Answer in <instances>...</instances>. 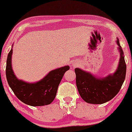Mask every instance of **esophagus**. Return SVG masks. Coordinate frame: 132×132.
I'll list each match as a JSON object with an SVG mask.
<instances>
[{"label": "esophagus", "instance_id": "esophagus-1", "mask_svg": "<svg viewBox=\"0 0 132 132\" xmlns=\"http://www.w3.org/2000/svg\"><path fill=\"white\" fill-rule=\"evenodd\" d=\"M76 66H77V65H76V64H75V63H73V65H72V67H75Z\"/></svg>", "mask_w": 132, "mask_h": 132}]
</instances>
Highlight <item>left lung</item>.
Wrapping results in <instances>:
<instances>
[{
    "instance_id": "1",
    "label": "left lung",
    "mask_w": 132,
    "mask_h": 132,
    "mask_svg": "<svg viewBox=\"0 0 132 132\" xmlns=\"http://www.w3.org/2000/svg\"><path fill=\"white\" fill-rule=\"evenodd\" d=\"M116 44L120 57L118 66L113 74L98 78L79 68L75 69L78 91L87 103L101 104L110 101L119 93L123 85L126 73V65L118 38Z\"/></svg>"
}]
</instances>
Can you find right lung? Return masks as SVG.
<instances>
[{"mask_svg": "<svg viewBox=\"0 0 132 132\" xmlns=\"http://www.w3.org/2000/svg\"><path fill=\"white\" fill-rule=\"evenodd\" d=\"M12 47L7 57L6 76L8 83L16 97L31 106H41L52 103L55 98L64 73L69 69V66L52 70L38 82H25L16 77L12 67Z\"/></svg>", "mask_w": 132, "mask_h": 132, "instance_id": "obj_1", "label": "right lung"}]
</instances>
